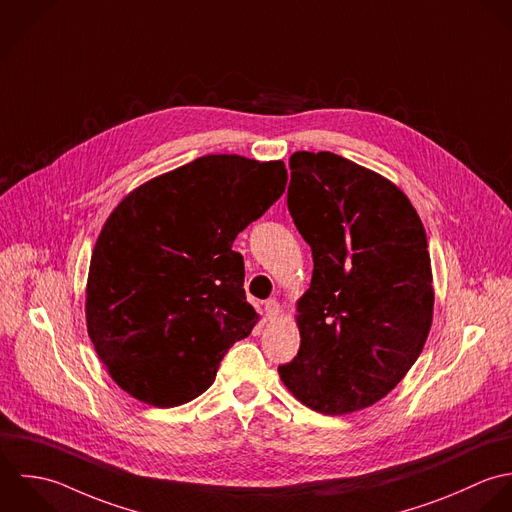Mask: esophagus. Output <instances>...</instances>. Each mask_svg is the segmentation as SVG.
I'll use <instances>...</instances> for the list:
<instances>
[{
	"label": "esophagus",
	"mask_w": 512,
	"mask_h": 512,
	"mask_svg": "<svg viewBox=\"0 0 512 512\" xmlns=\"http://www.w3.org/2000/svg\"><path fill=\"white\" fill-rule=\"evenodd\" d=\"M278 314H280V304H278L276 300H268V302L264 304V316H266V320H276Z\"/></svg>",
	"instance_id": "esophagus-1"
}]
</instances>
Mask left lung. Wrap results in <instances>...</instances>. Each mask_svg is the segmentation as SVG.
Here are the masks:
<instances>
[{"label": "left lung", "mask_w": 512, "mask_h": 512, "mask_svg": "<svg viewBox=\"0 0 512 512\" xmlns=\"http://www.w3.org/2000/svg\"><path fill=\"white\" fill-rule=\"evenodd\" d=\"M288 210L312 248L298 304L300 349L284 385L324 415L385 397L417 361L433 318L427 234L387 178L340 155L290 157Z\"/></svg>", "instance_id": "obj_1"}]
</instances>
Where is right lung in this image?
Here are the masks:
<instances>
[{"instance_id": "obj_1", "label": "right lung", "mask_w": 512, "mask_h": 512, "mask_svg": "<svg viewBox=\"0 0 512 512\" xmlns=\"http://www.w3.org/2000/svg\"><path fill=\"white\" fill-rule=\"evenodd\" d=\"M282 161L200 157L109 216L87 280V332L111 377L155 407L206 391L258 322L232 242L286 190Z\"/></svg>"}]
</instances>
